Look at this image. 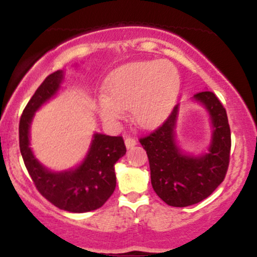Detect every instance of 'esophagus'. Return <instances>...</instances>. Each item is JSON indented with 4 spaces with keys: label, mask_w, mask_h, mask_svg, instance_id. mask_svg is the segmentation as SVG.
I'll use <instances>...</instances> for the list:
<instances>
[{
    "label": "esophagus",
    "mask_w": 257,
    "mask_h": 257,
    "mask_svg": "<svg viewBox=\"0 0 257 257\" xmlns=\"http://www.w3.org/2000/svg\"><path fill=\"white\" fill-rule=\"evenodd\" d=\"M124 143H125L126 149H132V147H134L135 145H137V140L132 137H126Z\"/></svg>",
    "instance_id": "1"
}]
</instances>
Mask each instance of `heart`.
Returning <instances> with one entry per match:
<instances>
[{"instance_id": "1", "label": "heart", "mask_w": 257, "mask_h": 257, "mask_svg": "<svg viewBox=\"0 0 257 257\" xmlns=\"http://www.w3.org/2000/svg\"><path fill=\"white\" fill-rule=\"evenodd\" d=\"M180 89L178 70L167 61H135L120 66L105 82V95L98 100L102 120L118 122L132 111L138 125H156L172 110Z\"/></svg>"}]
</instances>
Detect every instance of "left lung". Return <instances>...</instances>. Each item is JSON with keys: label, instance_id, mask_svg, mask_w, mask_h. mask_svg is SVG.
<instances>
[{"label": "left lung", "instance_id": "left-lung-1", "mask_svg": "<svg viewBox=\"0 0 257 257\" xmlns=\"http://www.w3.org/2000/svg\"><path fill=\"white\" fill-rule=\"evenodd\" d=\"M211 117L213 138L209 151L199 157L182 153L175 140L178 106L157 129L140 138L147 153L155 192L170 206H188L210 196L225 179L231 152V129L223 105L213 91L194 94Z\"/></svg>", "mask_w": 257, "mask_h": 257}]
</instances>
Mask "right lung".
<instances>
[{
    "instance_id": "add662e5",
    "label": "right lung",
    "mask_w": 257,
    "mask_h": 257,
    "mask_svg": "<svg viewBox=\"0 0 257 257\" xmlns=\"http://www.w3.org/2000/svg\"><path fill=\"white\" fill-rule=\"evenodd\" d=\"M64 72L51 73L29 100L19 122V147L26 169L37 191L61 210L87 213L101 208L116 188L114 164L125 155L122 137L94 134L87 157L79 167L69 172L53 173L35 158L30 149L29 131L35 112L55 95Z\"/></svg>"
}]
</instances>
